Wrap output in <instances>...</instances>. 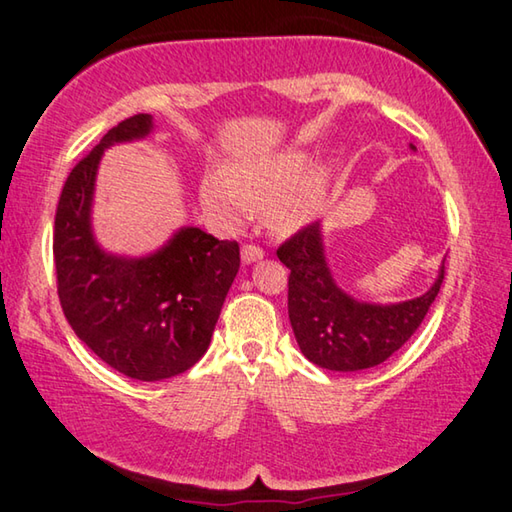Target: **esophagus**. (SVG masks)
Instances as JSON below:
<instances>
[{
    "label": "esophagus",
    "mask_w": 512,
    "mask_h": 512,
    "mask_svg": "<svg viewBox=\"0 0 512 512\" xmlns=\"http://www.w3.org/2000/svg\"><path fill=\"white\" fill-rule=\"evenodd\" d=\"M259 259H264V250L259 246H244L241 248V262L244 264H255Z\"/></svg>",
    "instance_id": "esophagus-1"
}]
</instances>
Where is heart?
Here are the masks:
<instances>
[{"instance_id":"1","label":"heart","mask_w":512,"mask_h":512,"mask_svg":"<svg viewBox=\"0 0 512 512\" xmlns=\"http://www.w3.org/2000/svg\"><path fill=\"white\" fill-rule=\"evenodd\" d=\"M302 149H280L248 155L225 164V171H207L198 196L205 212L225 225H235L248 210H264L275 232L293 235L327 210L332 173L312 164Z\"/></svg>"}]
</instances>
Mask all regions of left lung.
Wrapping results in <instances>:
<instances>
[{"label":"left lung","mask_w":512,"mask_h":512,"mask_svg":"<svg viewBox=\"0 0 512 512\" xmlns=\"http://www.w3.org/2000/svg\"><path fill=\"white\" fill-rule=\"evenodd\" d=\"M277 257L291 271L289 320L302 354L336 372L375 368L400 350L427 316L445 277L443 262L436 280L418 298L388 305L354 298L334 280L320 223L284 241Z\"/></svg>","instance_id":"left-lung-1"}]
</instances>
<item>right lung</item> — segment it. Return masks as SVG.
Returning a JSON list of instances; mask_svg holds the SVG:
<instances>
[{"instance_id": "right-lung-1", "label": "right lung", "mask_w": 512, "mask_h": 512, "mask_svg": "<svg viewBox=\"0 0 512 512\" xmlns=\"http://www.w3.org/2000/svg\"><path fill=\"white\" fill-rule=\"evenodd\" d=\"M135 115L103 135L69 173L54 221L58 298L74 334L121 375L140 381L176 377L203 357L225 296L239 271L237 241L183 225L149 255L103 248L92 225L103 153L153 133Z\"/></svg>"}]
</instances>
